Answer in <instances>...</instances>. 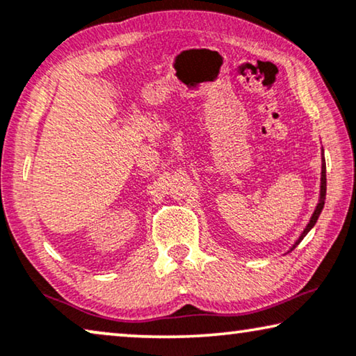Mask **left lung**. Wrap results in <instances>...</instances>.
Returning a JSON list of instances; mask_svg holds the SVG:
<instances>
[{
	"label": "left lung",
	"instance_id": "1",
	"mask_svg": "<svg viewBox=\"0 0 356 356\" xmlns=\"http://www.w3.org/2000/svg\"><path fill=\"white\" fill-rule=\"evenodd\" d=\"M323 161H324V159H323ZM324 199H326V163L323 162V165H321V193H319V202H318V205H316L315 212H313V215H312L310 223H308L307 228L303 229V233L300 234V238L297 239L296 244L292 245V249H296V247H297L298 244H300V241L308 234V231H310V229L313 228V226H315L318 216H319V213H321V210H323V207H324Z\"/></svg>",
	"mask_w": 356,
	"mask_h": 356
}]
</instances>
